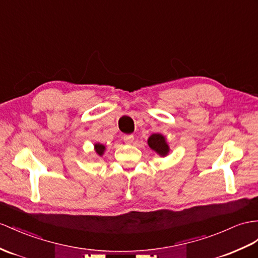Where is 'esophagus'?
Wrapping results in <instances>:
<instances>
[{"mask_svg": "<svg viewBox=\"0 0 258 258\" xmlns=\"http://www.w3.org/2000/svg\"><path fill=\"white\" fill-rule=\"evenodd\" d=\"M123 140H124L125 144L131 145L132 143L134 142V136H133V135H125V136L123 137Z\"/></svg>", "mask_w": 258, "mask_h": 258, "instance_id": "obj_1", "label": "esophagus"}]
</instances>
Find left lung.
Masks as SVG:
<instances>
[{
	"label": "left lung",
	"instance_id": "left-lung-1",
	"mask_svg": "<svg viewBox=\"0 0 258 258\" xmlns=\"http://www.w3.org/2000/svg\"><path fill=\"white\" fill-rule=\"evenodd\" d=\"M148 146L151 150H154L156 154L159 155L160 157H166L170 153V147L166 136L162 134H153L148 137L147 140Z\"/></svg>",
	"mask_w": 258,
	"mask_h": 258
}]
</instances>
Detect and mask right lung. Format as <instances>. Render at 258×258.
Wrapping results in <instances>:
<instances>
[{
    "label": "right lung",
    "mask_w": 258,
    "mask_h": 258,
    "mask_svg": "<svg viewBox=\"0 0 258 258\" xmlns=\"http://www.w3.org/2000/svg\"><path fill=\"white\" fill-rule=\"evenodd\" d=\"M94 149H95L96 155L99 156V157H101V156H103L104 151H105V146H104L103 144L96 143V144L94 145Z\"/></svg>",
    "instance_id": "right-lung-1"
}]
</instances>
